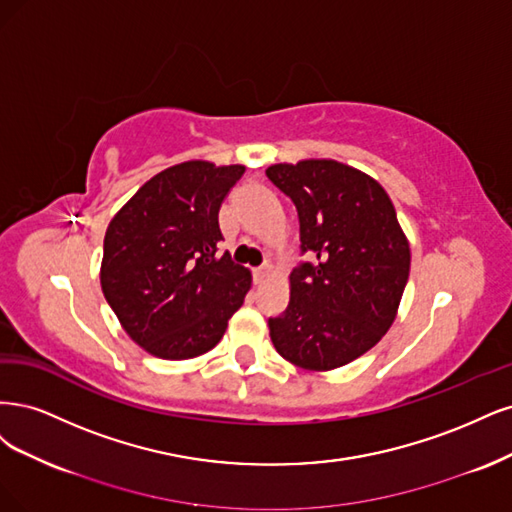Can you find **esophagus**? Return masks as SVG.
Here are the masks:
<instances>
[{
	"label": "esophagus",
	"instance_id": "obj_1",
	"mask_svg": "<svg viewBox=\"0 0 512 512\" xmlns=\"http://www.w3.org/2000/svg\"><path fill=\"white\" fill-rule=\"evenodd\" d=\"M268 274H270V268H268V266H263V268L253 270V280H255V285H261L263 280L268 278Z\"/></svg>",
	"mask_w": 512,
	"mask_h": 512
}]
</instances>
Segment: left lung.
<instances>
[{"instance_id": "1", "label": "left lung", "mask_w": 512, "mask_h": 512, "mask_svg": "<svg viewBox=\"0 0 512 512\" xmlns=\"http://www.w3.org/2000/svg\"><path fill=\"white\" fill-rule=\"evenodd\" d=\"M272 183L300 217L302 253L289 276L291 298L268 319L280 357L310 372L351 364L381 340L398 315L410 246L378 180L334 159L274 163Z\"/></svg>"}]
</instances>
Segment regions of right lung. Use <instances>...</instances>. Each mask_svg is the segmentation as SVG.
Wrapping results in <instances>:
<instances>
[{
  "mask_svg": "<svg viewBox=\"0 0 512 512\" xmlns=\"http://www.w3.org/2000/svg\"><path fill=\"white\" fill-rule=\"evenodd\" d=\"M244 166L193 159L155 174L112 217L100 283L127 336L159 359L204 355L251 289L229 255L219 210Z\"/></svg>",
  "mask_w": 512,
  "mask_h": 512,
  "instance_id": "right-lung-1",
  "label": "right lung"
}]
</instances>
